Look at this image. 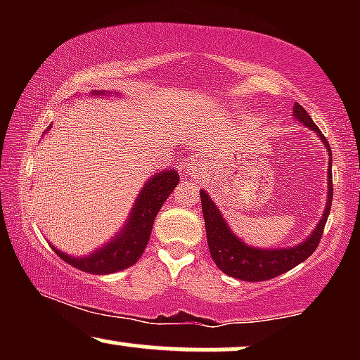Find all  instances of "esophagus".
<instances>
[{
  "label": "esophagus",
  "instance_id": "esophagus-1",
  "mask_svg": "<svg viewBox=\"0 0 360 360\" xmlns=\"http://www.w3.org/2000/svg\"><path fill=\"white\" fill-rule=\"evenodd\" d=\"M201 167H203V162H201V159H200V157H194V159L189 160L188 172H189V174H198V172L201 171Z\"/></svg>",
  "mask_w": 360,
  "mask_h": 360
}]
</instances>
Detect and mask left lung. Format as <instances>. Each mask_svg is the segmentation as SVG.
Here are the masks:
<instances>
[{
	"label": "left lung",
	"instance_id": "left-lung-1",
	"mask_svg": "<svg viewBox=\"0 0 360 360\" xmlns=\"http://www.w3.org/2000/svg\"><path fill=\"white\" fill-rule=\"evenodd\" d=\"M292 117H295L301 125L311 128L313 131L320 137L325 143L326 152L330 155L328 162V193H326V206L321 214L320 221L315 226L311 235L304 242L298 243L295 247H286V249H259V247H250L242 242L232 230L229 223L223 220V214L218 210V206L213 203L208 193L201 189V208H203L205 226H206V238H208L210 254L218 266V269L225 272L226 276H232L240 281H249V283H257V281H267L284 274L298 264L307 260L313 252L316 250L320 243L321 235H323L325 223L328 220L330 208H332L333 198V184H332V150H330L328 140L323 137L320 128L315 125L307 110L296 103L292 106Z\"/></svg>",
	"mask_w": 360,
	"mask_h": 360
}]
</instances>
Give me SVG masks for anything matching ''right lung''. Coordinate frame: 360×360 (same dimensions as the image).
Wrapping results in <instances>:
<instances>
[{"label":"right lung","mask_w":360,"mask_h":360,"mask_svg":"<svg viewBox=\"0 0 360 360\" xmlns=\"http://www.w3.org/2000/svg\"><path fill=\"white\" fill-rule=\"evenodd\" d=\"M108 93L91 91V94H98V96ZM177 183H179V174L176 169L174 171L166 169V171H159L155 176H152L140 191L123 229L115 235V238L94 250L93 254L84 255V257H72V255L56 249L53 245L52 249L57 252L62 260L71 264L76 269L89 272V274H111V272H118L134 266L146 250L157 213L166 203L169 194L174 191Z\"/></svg>","instance_id":"obj_1"}]
</instances>
